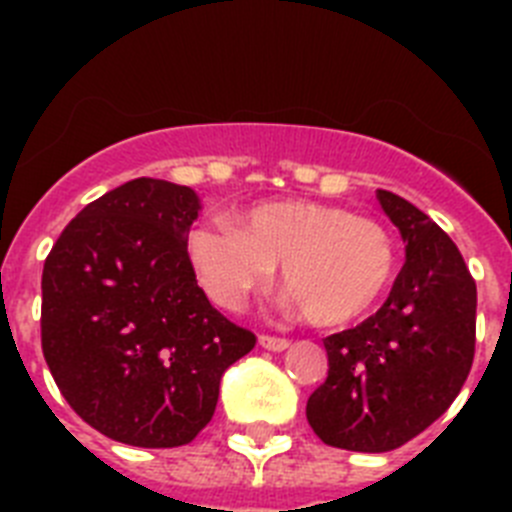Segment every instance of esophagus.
Wrapping results in <instances>:
<instances>
[{
  "label": "esophagus",
  "mask_w": 512,
  "mask_h": 512,
  "mask_svg": "<svg viewBox=\"0 0 512 512\" xmlns=\"http://www.w3.org/2000/svg\"><path fill=\"white\" fill-rule=\"evenodd\" d=\"M259 343L266 348V351H284V348L289 346L287 338H279V336H266V333H261L259 336Z\"/></svg>",
  "instance_id": "obj_1"
}]
</instances>
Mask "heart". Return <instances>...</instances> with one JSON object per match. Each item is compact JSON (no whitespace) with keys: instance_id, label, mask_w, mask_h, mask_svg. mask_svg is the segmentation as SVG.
<instances>
[{"instance_id":"1","label":"heart","mask_w":512,"mask_h":512,"mask_svg":"<svg viewBox=\"0 0 512 512\" xmlns=\"http://www.w3.org/2000/svg\"><path fill=\"white\" fill-rule=\"evenodd\" d=\"M238 228L225 217L189 233V261L207 295L238 310L266 287L274 266L315 325H343L372 310L392 284L397 248L377 220L318 202H269Z\"/></svg>"}]
</instances>
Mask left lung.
<instances>
[{"label": "left lung", "instance_id": "left-lung-1", "mask_svg": "<svg viewBox=\"0 0 512 512\" xmlns=\"http://www.w3.org/2000/svg\"><path fill=\"white\" fill-rule=\"evenodd\" d=\"M377 200L405 241V266L372 318L323 341L328 379L307 400V423L328 446L400 449L449 410L474 361L477 284L459 248L397 194Z\"/></svg>", "mask_w": 512, "mask_h": 512}]
</instances>
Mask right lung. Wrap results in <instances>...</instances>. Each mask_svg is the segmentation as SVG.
<instances>
[{"label": "right lung", "instance_id": "1", "mask_svg": "<svg viewBox=\"0 0 512 512\" xmlns=\"http://www.w3.org/2000/svg\"><path fill=\"white\" fill-rule=\"evenodd\" d=\"M194 189L140 176L71 220L43 266L40 341L58 390L112 441L174 449L215 413L220 379L256 336L194 277Z\"/></svg>", "mask_w": 512, "mask_h": 512}]
</instances>
